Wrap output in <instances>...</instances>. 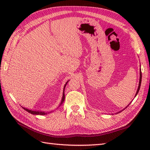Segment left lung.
Masks as SVG:
<instances>
[{"mask_svg": "<svg viewBox=\"0 0 150 150\" xmlns=\"http://www.w3.org/2000/svg\"><path fill=\"white\" fill-rule=\"evenodd\" d=\"M141 81H142V72H141V69H140V79H139V87H138V89H137V93L135 94V96L136 95H137V93H139V90H140V87H141ZM129 106V105H128Z\"/></svg>", "mask_w": 150, "mask_h": 150, "instance_id": "1", "label": "left lung"}]
</instances>
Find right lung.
I'll list each match as a JSON object with an SVG mask.
<instances>
[{
    "label": "right lung",
    "mask_w": 150,
    "mask_h": 150,
    "mask_svg": "<svg viewBox=\"0 0 150 150\" xmlns=\"http://www.w3.org/2000/svg\"><path fill=\"white\" fill-rule=\"evenodd\" d=\"M68 82H66V84L64 85V91H63L62 98V100H61V103H60V105H59V106H60V105H61V104L64 103V99H65L64 89H65V87H66V86L67 83H68ZM22 108H23V109H24V110H25L26 111H27L28 112H29V113H30L31 114H33V115H46V114H47V112H46V113H45V112H44V111H33V110H28V109H27V108H24V107H22Z\"/></svg>",
    "instance_id": "right-lung-1"
}]
</instances>
